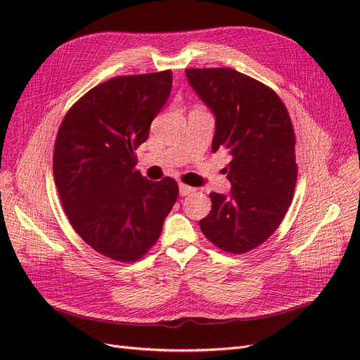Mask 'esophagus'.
Masks as SVG:
<instances>
[{
    "mask_svg": "<svg viewBox=\"0 0 360 360\" xmlns=\"http://www.w3.org/2000/svg\"><path fill=\"white\" fill-rule=\"evenodd\" d=\"M179 191H180V195H181V197H186V195H189V193L195 192V189H193V188L188 186V184H183V183H180V184H179Z\"/></svg>",
    "mask_w": 360,
    "mask_h": 360,
    "instance_id": "34e87169",
    "label": "esophagus"
}]
</instances>
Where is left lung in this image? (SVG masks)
Returning <instances> with one entry per match:
<instances>
[{
    "instance_id": "left-lung-1",
    "label": "left lung",
    "mask_w": 360,
    "mask_h": 360,
    "mask_svg": "<svg viewBox=\"0 0 360 360\" xmlns=\"http://www.w3.org/2000/svg\"><path fill=\"white\" fill-rule=\"evenodd\" d=\"M186 78L213 112V153L226 150L228 195L212 192L202 234L225 252L264 243L284 219L297 180L296 136L288 111L267 85L233 69H186Z\"/></svg>"
}]
</instances>
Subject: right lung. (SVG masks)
Wrapping results in <instances>:
<instances>
[{
  "instance_id": "1",
  "label": "right lung",
  "mask_w": 360,
  "mask_h": 360,
  "mask_svg": "<svg viewBox=\"0 0 360 360\" xmlns=\"http://www.w3.org/2000/svg\"><path fill=\"white\" fill-rule=\"evenodd\" d=\"M172 72L117 76L85 93L64 117L53 179L73 230L122 263L148 252L179 197L177 181L141 176L135 150L167 103Z\"/></svg>"
}]
</instances>
